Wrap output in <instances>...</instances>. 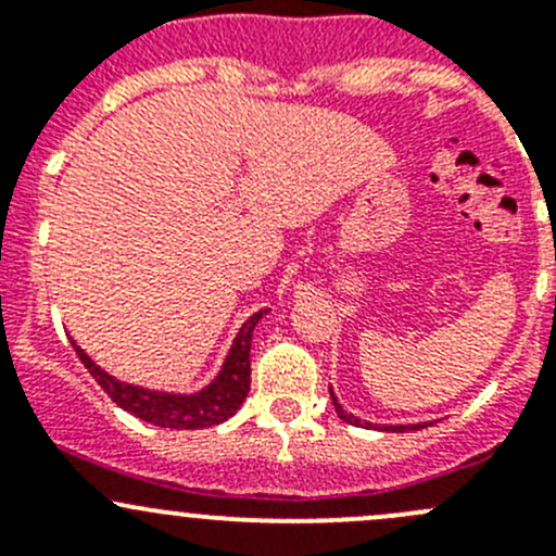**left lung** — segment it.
Wrapping results in <instances>:
<instances>
[{
  "mask_svg": "<svg viewBox=\"0 0 556 556\" xmlns=\"http://www.w3.org/2000/svg\"><path fill=\"white\" fill-rule=\"evenodd\" d=\"M330 401H333V408H336V414H339V417L344 419V422L355 425V428H374V430H387V433H406V430H422V428H428V425H430V422H417V425H371V422H363V419H361V417H355V414L344 412V406H341V403H339V397H336L333 387H330Z\"/></svg>",
  "mask_w": 556,
  "mask_h": 556,
  "instance_id": "left-lung-1",
  "label": "left lung"
}]
</instances>
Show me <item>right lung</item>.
Wrapping results in <instances>:
<instances>
[{
    "label": "right lung",
    "instance_id": "right-lung-1",
    "mask_svg": "<svg viewBox=\"0 0 556 556\" xmlns=\"http://www.w3.org/2000/svg\"><path fill=\"white\" fill-rule=\"evenodd\" d=\"M263 314H268V309L255 312L242 328H239L220 374L199 392H159L148 390V387L121 382V379H115L112 374H106L104 368H99L97 363L86 355V350L77 346V341H72V346H75L83 366H86L88 371H91V377L102 384L106 395H110L117 406L126 408L128 414H134V417L172 430L212 428V425H220L226 422L228 417H233V414L239 412V406L244 403L247 392H250L252 330H255L257 319H261Z\"/></svg>",
    "mask_w": 556,
    "mask_h": 556
}]
</instances>
